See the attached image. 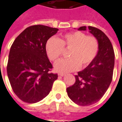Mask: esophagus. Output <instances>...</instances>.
<instances>
[{
	"instance_id": "34e87169",
	"label": "esophagus",
	"mask_w": 122,
	"mask_h": 122,
	"mask_svg": "<svg viewBox=\"0 0 122 122\" xmlns=\"http://www.w3.org/2000/svg\"><path fill=\"white\" fill-rule=\"evenodd\" d=\"M58 76H59L63 77L65 76V73H58Z\"/></svg>"
}]
</instances>
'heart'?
<instances>
[{"instance_id": "obj_1", "label": "heart", "mask_w": 122, "mask_h": 122, "mask_svg": "<svg viewBox=\"0 0 122 122\" xmlns=\"http://www.w3.org/2000/svg\"><path fill=\"white\" fill-rule=\"evenodd\" d=\"M68 56L57 62L54 68L56 71L66 73L85 68L93 62L99 51V42L93 36H86L82 31H73L63 35L60 38H51L46 41V53L53 62H57L69 49Z\"/></svg>"}]
</instances>
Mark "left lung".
I'll return each mask as SVG.
<instances>
[{
  "instance_id": "8db88e82",
  "label": "left lung",
  "mask_w": 122,
  "mask_h": 122,
  "mask_svg": "<svg viewBox=\"0 0 122 122\" xmlns=\"http://www.w3.org/2000/svg\"><path fill=\"white\" fill-rule=\"evenodd\" d=\"M89 32L99 42V51L93 62L76 76V82L66 88L69 97L80 106H89L103 97L112 79L115 53L108 38L97 28L88 26ZM79 31H86V27H80Z\"/></svg>"
}]
</instances>
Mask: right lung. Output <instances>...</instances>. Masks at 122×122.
<instances>
[{
	"label": "right lung",
	"mask_w": 122,
	"mask_h": 122,
	"mask_svg": "<svg viewBox=\"0 0 122 122\" xmlns=\"http://www.w3.org/2000/svg\"><path fill=\"white\" fill-rule=\"evenodd\" d=\"M58 29L37 25L25 29L11 46L7 66L10 84L22 101L38 102L51 91L58 74L49 73L52 64L45 50L46 41Z\"/></svg>",
	"instance_id": "add662e5"
}]
</instances>
